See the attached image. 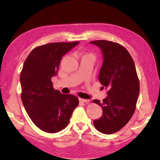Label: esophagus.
I'll list each match as a JSON object with an SVG mask.
<instances>
[{
  "instance_id": "esophagus-1",
  "label": "esophagus",
  "mask_w": 160,
  "mask_h": 160,
  "mask_svg": "<svg viewBox=\"0 0 160 160\" xmlns=\"http://www.w3.org/2000/svg\"><path fill=\"white\" fill-rule=\"evenodd\" d=\"M79 100L80 102H83V103H87V102H89V101H90L89 99H82V98H80Z\"/></svg>"
}]
</instances>
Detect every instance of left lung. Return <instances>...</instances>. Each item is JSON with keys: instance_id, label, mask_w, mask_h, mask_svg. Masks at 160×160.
<instances>
[{"instance_id": "8db88e82", "label": "left lung", "mask_w": 160, "mask_h": 160, "mask_svg": "<svg viewBox=\"0 0 160 160\" xmlns=\"http://www.w3.org/2000/svg\"><path fill=\"white\" fill-rule=\"evenodd\" d=\"M90 43L101 48L102 66L99 80L107 89V98L94 99L103 113L94 121L97 130L104 134L117 132L128 123L133 115L140 92V82L134 61L122 45L107 40Z\"/></svg>"}]
</instances>
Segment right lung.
Wrapping results in <instances>:
<instances>
[{"instance_id":"right-lung-1","label":"right lung","mask_w":160,"mask_h":160,"mask_svg":"<svg viewBox=\"0 0 160 160\" xmlns=\"http://www.w3.org/2000/svg\"><path fill=\"white\" fill-rule=\"evenodd\" d=\"M78 44L54 42L39 46L24 63L20 73L21 99L32 122L43 131L54 133L66 128L79 104L76 96L61 94L54 90L51 82L63 56Z\"/></svg>"}]
</instances>
